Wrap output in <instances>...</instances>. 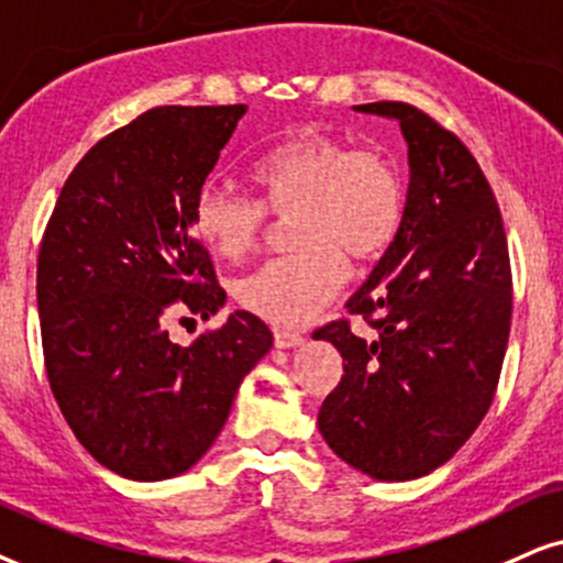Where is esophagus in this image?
Returning <instances> with one entry per match:
<instances>
[{"label":"esophagus","instance_id":"1","mask_svg":"<svg viewBox=\"0 0 563 563\" xmlns=\"http://www.w3.org/2000/svg\"><path fill=\"white\" fill-rule=\"evenodd\" d=\"M274 344L279 346V350H292V346L302 344V336L287 329H274Z\"/></svg>","mask_w":563,"mask_h":563}]
</instances>
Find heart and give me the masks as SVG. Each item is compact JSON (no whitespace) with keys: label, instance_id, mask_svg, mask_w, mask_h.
Returning <instances> with one entry per match:
<instances>
[{"label":"heart","instance_id":"1","mask_svg":"<svg viewBox=\"0 0 563 563\" xmlns=\"http://www.w3.org/2000/svg\"><path fill=\"white\" fill-rule=\"evenodd\" d=\"M250 183L258 200L206 185L192 203V229L217 258L240 261L258 245L268 213L289 219L295 253L238 282L242 308L287 329L334 302L346 258H384L405 224L407 190L394 162L316 128L297 130L253 162Z\"/></svg>","mask_w":563,"mask_h":563}]
</instances>
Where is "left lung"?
<instances>
[{"mask_svg": "<svg viewBox=\"0 0 563 563\" xmlns=\"http://www.w3.org/2000/svg\"><path fill=\"white\" fill-rule=\"evenodd\" d=\"M355 109L399 122L407 213L346 300L376 339L357 336L344 318L313 334L344 360L318 430L360 473L412 481L449 462L494 401L511 325L509 247L494 190L460 137L412 103Z\"/></svg>", "mask_w": 563, "mask_h": 563, "instance_id": "obj_1", "label": "left lung"}]
</instances>
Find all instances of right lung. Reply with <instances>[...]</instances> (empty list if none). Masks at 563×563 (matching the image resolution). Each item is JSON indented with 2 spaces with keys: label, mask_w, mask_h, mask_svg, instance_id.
Returning <instances> with one entry per match:
<instances>
[{
  "label": "right lung",
  "mask_w": 563,
  "mask_h": 563,
  "mask_svg": "<svg viewBox=\"0 0 563 563\" xmlns=\"http://www.w3.org/2000/svg\"><path fill=\"white\" fill-rule=\"evenodd\" d=\"M245 109L156 107L101 137L67 177L41 240L48 386L88 454L130 481L190 470L274 344L247 310L190 346L164 331L166 310L208 318L227 302L192 238V203Z\"/></svg>",
  "instance_id": "add662e5"
}]
</instances>
